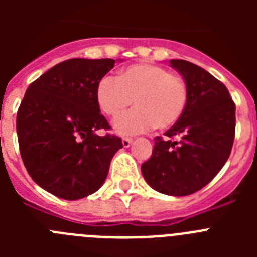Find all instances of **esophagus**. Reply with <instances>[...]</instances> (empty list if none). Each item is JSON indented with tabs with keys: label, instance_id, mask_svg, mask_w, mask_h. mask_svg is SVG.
<instances>
[{
	"label": "esophagus",
	"instance_id": "34e87169",
	"mask_svg": "<svg viewBox=\"0 0 257 257\" xmlns=\"http://www.w3.org/2000/svg\"><path fill=\"white\" fill-rule=\"evenodd\" d=\"M131 143H133V139H131V138H123V139H122V144H123L124 148H128L131 145Z\"/></svg>",
	"mask_w": 257,
	"mask_h": 257
}]
</instances>
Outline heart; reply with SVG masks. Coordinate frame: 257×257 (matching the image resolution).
I'll return each mask as SVG.
<instances>
[{
	"mask_svg": "<svg viewBox=\"0 0 257 257\" xmlns=\"http://www.w3.org/2000/svg\"><path fill=\"white\" fill-rule=\"evenodd\" d=\"M95 100L100 112L110 118L123 113L133 100L135 109L118 118L114 130L121 135H134L152 127H174L185 113L189 87L185 79L161 65L139 63L119 70L115 79H101Z\"/></svg>",
	"mask_w": 257,
	"mask_h": 257,
	"instance_id": "heart-1",
	"label": "heart"
}]
</instances>
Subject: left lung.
I'll return each mask as SVG.
<instances>
[{
	"instance_id": "1",
	"label": "left lung",
	"mask_w": 257,
	"mask_h": 257,
	"mask_svg": "<svg viewBox=\"0 0 257 257\" xmlns=\"http://www.w3.org/2000/svg\"><path fill=\"white\" fill-rule=\"evenodd\" d=\"M170 65L188 83L189 100L180 121L165 133L167 139H154L142 174L157 192L183 197L207 185L228 161L234 142L235 104L225 85L203 68L179 59L170 60Z\"/></svg>"
}]
</instances>
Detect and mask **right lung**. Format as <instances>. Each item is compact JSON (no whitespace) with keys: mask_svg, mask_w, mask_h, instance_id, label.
Listing matches in <instances>:
<instances>
[{"mask_svg":"<svg viewBox=\"0 0 257 257\" xmlns=\"http://www.w3.org/2000/svg\"><path fill=\"white\" fill-rule=\"evenodd\" d=\"M114 59H69L27 88L17 115L20 154L31 178L59 198L76 201L104 184L121 138L101 136L108 121L95 100Z\"/></svg>","mask_w":257,"mask_h":257,"instance_id":"1","label":"right lung"}]
</instances>
